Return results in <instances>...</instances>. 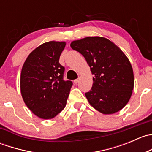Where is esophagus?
<instances>
[{
    "mask_svg": "<svg viewBox=\"0 0 152 152\" xmlns=\"http://www.w3.org/2000/svg\"><path fill=\"white\" fill-rule=\"evenodd\" d=\"M79 80H80V78H79V79H76V80H74V83L75 84H78L79 83Z\"/></svg>",
    "mask_w": 152,
    "mask_h": 152,
    "instance_id": "obj_1",
    "label": "esophagus"
}]
</instances>
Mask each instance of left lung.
<instances>
[{
    "instance_id": "1",
    "label": "left lung",
    "mask_w": 152,
    "mask_h": 152,
    "mask_svg": "<svg viewBox=\"0 0 152 152\" xmlns=\"http://www.w3.org/2000/svg\"><path fill=\"white\" fill-rule=\"evenodd\" d=\"M90 67L93 84L85 93L89 103L105 115L120 111L134 89V73L129 60L115 43L102 37H87L70 43Z\"/></svg>"
}]
</instances>
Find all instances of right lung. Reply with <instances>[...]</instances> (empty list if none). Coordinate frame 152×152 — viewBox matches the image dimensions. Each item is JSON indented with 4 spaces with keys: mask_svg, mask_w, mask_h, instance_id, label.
<instances>
[{
    "mask_svg": "<svg viewBox=\"0 0 152 152\" xmlns=\"http://www.w3.org/2000/svg\"><path fill=\"white\" fill-rule=\"evenodd\" d=\"M65 42L50 41L32 50L20 74V93L26 105L35 115L51 119L63 110L73 83L63 80L65 67L59 56Z\"/></svg>",
    "mask_w": 152,
    "mask_h": 152,
    "instance_id": "obj_1",
    "label": "right lung"
}]
</instances>
